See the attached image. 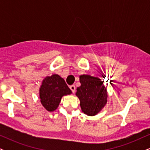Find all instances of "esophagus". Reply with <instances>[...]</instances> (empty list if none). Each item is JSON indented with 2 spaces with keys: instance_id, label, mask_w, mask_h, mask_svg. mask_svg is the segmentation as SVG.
I'll return each mask as SVG.
<instances>
[{
  "instance_id": "34e87169",
  "label": "esophagus",
  "mask_w": 150,
  "mask_h": 150,
  "mask_svg": "<svg viewBox=\"0 0 150 150\" xmlns=\"http://www.w3.org/2000/svg\"><path fill=\"white\" fill-rule=\"evenodd\" d=\"M70 89H71V91L73 92V93H75V85H70Z\"/></svg>"
}]
</instances>
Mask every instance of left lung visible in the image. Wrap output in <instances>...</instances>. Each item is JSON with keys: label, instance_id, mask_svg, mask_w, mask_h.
Masks as SVG:
<instances>
[{"label": "left lung", "instance_id": "left-lung-1", "mask_svg": "<svg viewBox=\"0 0 150 150\" xmlns=\"http://www.w3.org/2000/svg\"><path fill=\"white\" fill-rule=\"evenodd\" d=\"M80 82L81 85L75 94L80 99L82 111L87 116H95L107 103L108 92L104 81L97 77L81 75Z\"/></svg>", "mask_w": 150, "mask_h": 150}]
</instances>
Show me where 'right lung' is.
<instances>
[{"instance_id":"right-lung-1","label":"right lung","mask_w":150,"mask_h":150,"mask_svg":"<svg viewBox=\"0 0 150 150\" xmlns=\"http://www.w3.org/2000/svg\"><path fill=\"white\" fill-rule=\"evenodd\" d=\"M72 94L64 79L57 74L44 79L39 88V99L48 111H54L59 106L62 97Z\"/></svg>"}]
</instances>
